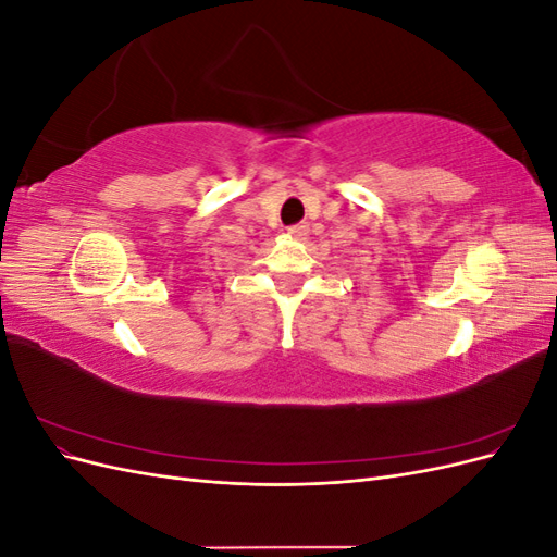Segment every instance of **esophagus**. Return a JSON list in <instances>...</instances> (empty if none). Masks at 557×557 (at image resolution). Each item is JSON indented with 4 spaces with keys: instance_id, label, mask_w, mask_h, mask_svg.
<instances>
[{
    "instance_id": "34e87169",
    "label": "esophagus",
    "mask_w": 557,
    "mask_h": 557,
    "mask_svg": "<svg viewBox=\"0 0 557 557\" xmlns=\"http://www.w3.org/2000/svg\"><path fill=\"white\" fill-rule=\"evenodd\" d=\"M288 232L293 234V237H307L309 234V225L307 223H297V225H293V227H288Z\"/></svg>"
}]
</instances>
